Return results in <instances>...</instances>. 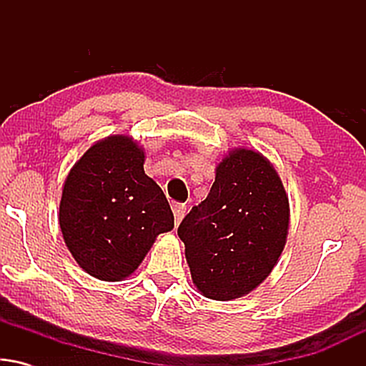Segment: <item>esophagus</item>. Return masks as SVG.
<instances>
[{
  "label": "esophagus",
  "instance_id": "1",
  "mask_svg": "<svg viewBox=\"0 0 366 366\" xmlns=\"http://www.w3.org/2000/svg\"><path fill=\"white\" fill-rule=\"evenodd\" d=\"M172 209H174V217H175V224H180L184 215H186V204L182 203H174L172 204Z\"/></svg>",
  "mask_w": 366,
  "mask_h": 366
}]
</instances>
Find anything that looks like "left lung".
Returning a JSON list of instances; mask_svg holds the SVG:
<instances>
[{"mask_svg": "<svg viewBox=\"0 0 366 366\" xmlns=\"http://www.w3.org/2000/svg\"><path fill=\"white\" fill-rule=\"evenodd\" d=\"M289 230V197L274 165L253 149L229 151L207 199L192 207L179 237L192 282L204 297L246 296L270 275Z\"/></svg>", "mask_w": 366, "mask_h": 366, "instance_id": "obj_1", "label": "left lung"}]
</instances>
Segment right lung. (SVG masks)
<instances>
[{
    "label": "right lung",
    "instance_id": "add662e5",
    "mask_svg": "<svg viewBox=\"0 0 366 366\" xmlns=\"http://www.w3.org/2000/svg\"><path fill=\"white\" fill-rule=\"evenodd\" d=\"M58 220L79 267L107 282L134 274L158 234L174 229L169 201L144 174V149L129 136L82 154L63 184Z\"/></svg>",
    "mask_w": 366,
    "mask_h": 366
}]
</instances>
